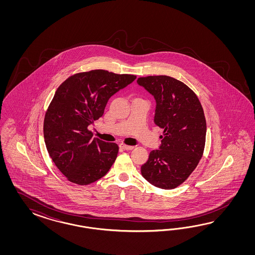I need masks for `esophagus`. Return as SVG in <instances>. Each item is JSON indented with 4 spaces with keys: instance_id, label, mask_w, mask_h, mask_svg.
<instances>
[{
    "instance_id": "obj_1",
    "label": "esophagus",
    "mask_w": 255,
    "mask_h": 255,
    "mask_svg": "<svg viewBox=\"0 0 255 255\" xmlns=\"http://www.w3.org/2000/svg\"><path fill=\"white\" fill-rule=\"evenodd\" d=\"M120 147H121V148L124 149V150H131V149L134 147L133 146H128V145H125V144H121Z\"/></svg>"
}]
</instances>
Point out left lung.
<instances>
[{"label":"left lung","mask_w":255,"mask_h":255,"mask_svg":"<svg viewBox=\"0 0 255 255\" xmlns=\"http://www.w3.org/2000/svg\"><path fill=\"white\" fill-rule=\"evenodd\" d=\"M137 84L154 97V124L163 129L159 149L149 153L141 174L155 187L174 189L185 181L202 158L207 133L204 110L195 93L176 78L139 77Z\"/></svg>","instance_id":"1"}]
</instances>
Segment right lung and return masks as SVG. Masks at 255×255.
I'll list each match as a JSON object with an SVG mask.
<instances>
[{"label": "right lung", "mask_w": 255, "mask_h": 255, "mask_svg": "<svg viewBox=\"0 0 255 255\" xmlns=\"http://www.w3.org/2000/svg\"><path fill=\"white\" fill-rule=\"evenodd\" d=\"M135 78L93 70L68 77L56 91L45 116L44 138L55 165L71 182L91 184L115 162L118 145L92 138L88 127L103 116L109 98Z\"/></svg>", "instance_id": "obj_1"}]
</instances>
